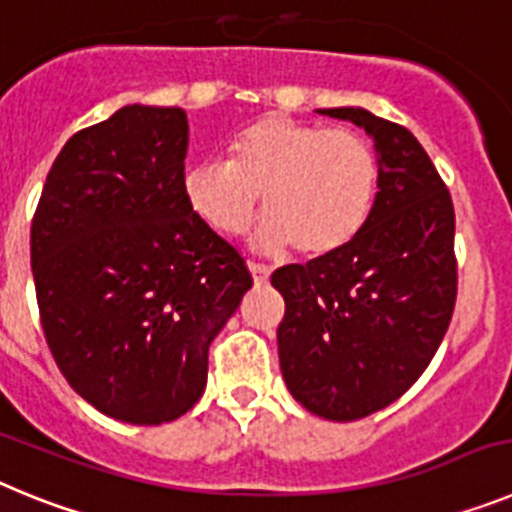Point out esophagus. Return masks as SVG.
<instances>
[{"label":"esophagus","mask_w":512,"mask_h":512,"mask_svg":"<svg viewBox=\"0 0 512 512\" xmlns=\"http://www.w3.org/2000/svg\"><path fill=\"white\" fill-rule=\"evenodd\" d=\"M248 269H251V274H253V282H256V287H261V284H266L269 282V274H271V269L269 266H264V264H248Z\"/></svg>","instance_id":"obj_1"}]
</instances>
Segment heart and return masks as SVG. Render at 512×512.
Masks as SVG:
<instances>
[{
    "mask_svg": "<svg viewBox=\"0 0 512 512\" xmlns=\"http://www.w3.org/2000/svg\"><path fill=\"white\" fill-rule=\"evenodd\" d=\"M379 176L377 151L356 130L271 112L230 140L228 161L189 166L184 197L202 223L233 238L246 233L264 193L261 246L320 259L369 223Z\"/></svg>",
    "mask_w": 512,
    "mask_h": 512,
    "instance_id": "heart-1",
    "label": "heart"
}]
</instances>
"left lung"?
Returning a JSON list of instances; mask_svg holds the SVG:
<instances>
[{
  "label": "left lung",
  "instance_id": "8db88e82",
  "mask_svg": "<svg viewBox=\"0 0 512 512\" xmlns=\"http://www.w3.org/2000/svg\"><path fill=\"white\" fill-rule=\"evenodd\" d=\"M372 135L379 194L338 253L271 274L284 297L279 364L312 415L348 423L387 408L425 372L456 305L454 202L413 133L361 107L320 110Z\"/></svg>",
  "mask_w": 512,
  "mask_h": 512
}]
</instances>
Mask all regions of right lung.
<instances>
[{"label": "right lung", "mask_w": 512, "mask_h": 512, "mask_svg": "<svg viewBox=\"0 0 512 512\" xmlns=\"http://www.w3.org/2000/svg\"><path fill=\"white\" fill-rule=\"evenodd\" d=\"M189 122L130 104L69 138L30 225L40 325L99 413L171 423L207 384L212 338L253 279L184 197Z\"/></svg>", "instance_id": "add662e5"}]
</instances>
